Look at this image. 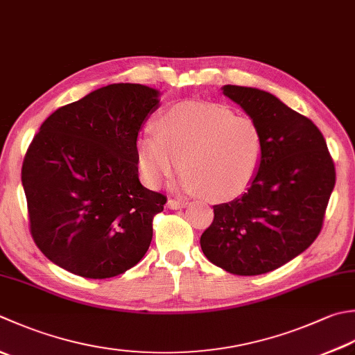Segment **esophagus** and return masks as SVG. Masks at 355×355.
I'll return each mask as SVG.
<instances>
[{"label":"esophagus","instance_id":"obj_1","mask_svg":"<svg viewBox=\"0 0 355 355\" xmlns=\"http://www.w3.org/2000/svg\"><path fill=\"white\" fill-rule=\"evenodd\" d=\"M186 206H187V201H184V200H172L171 198L168 201V207H169V209H173V211H180Z\"/></svg>","mask_w":355,"mask_h":355}]
</instances>
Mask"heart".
I'll return each mask as SVG.
<instances>
[{
	"label": "heart",
	"instance_id": "obj_1",
	"mask_svg": "<svg viewBox=\"0 0 355 355\" xmlns=\"http://www.w3.org/2000/svg\"><path fill=\"white\" fill-rule=\"evenodd\" d=\"M263 155L265 140L251 118L207 101L173 104L157 120L155 134L146 130L137 141L146 184L157 187L182 166V189L218 201L237 198L254 183Z\"/></svg>",
	"mask_w": 355,
	"mask_h": 355
}]
</instances>
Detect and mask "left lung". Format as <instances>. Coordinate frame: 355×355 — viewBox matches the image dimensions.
Returning a JSON list of instances; mask_svg holds the SVG:
<instances>
[{"label":"left lung","instance_id":"1","mask_svg":"<svg viewBox=\"0 0 355 355\" xmlns=\"http://www.w3.org/2000/svg\"><path fill=\"white\" fill-rule=\"evenodd\" d=\"M223 94L259 126L265 155L241 197L214 206V221L200 245L215 266L235 275H260L314 243L334 189L336 168L309 118L260 89L227 85Z\"/></svg>","mask_w":355,"mask_h":355}]
</instances>
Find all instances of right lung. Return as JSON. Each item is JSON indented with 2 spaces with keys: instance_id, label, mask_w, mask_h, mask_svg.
<instances>
[{
  "instance_id": "1",
  "label": "right lung",
  "mask_w": 355,
  "mask_h": 355,
  "mask_svg": "<svg viewBox=\"0 0 355 355\" xmlns=\"http://www.w3.org/2000/svg\"><path fill=\"white\" fill-rule=\"evenodd\" d=\"M158 95L143 85H109L55 110L33 137L21 182L32 239L55 265L110 279L148 252L168 198L138 180L137 138Z\"/></svg>"
}]
</instances>
